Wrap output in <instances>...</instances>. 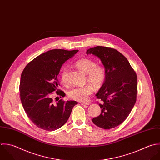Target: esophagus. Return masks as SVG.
<instances>
[{
    "mask_svg": "<svg viewBox=\"0 0 160 160\" xmlns=\"http://www.w3.org/2000/svg\"><path fill=\"white\" fill-rule=\"evenodd\" d=\"M80 103L82 104V105H90V103H88V102H81Z\"/></svg>",
    "mask_w": 160,
    "mask_h": 160,
    "instance_id": "esophagus-1",
    "label": "esophagus"
}]
</instances>
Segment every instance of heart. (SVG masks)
Masks as SVG:
<instances>
[{
    "instance_id": "heart-1",
    "label": "heart",
    "mask_w": 160,
    "mask_h": 160,
    "mask_svg": "<svg viewBox=\"0 0 160 160\" xmlns=\"http://www.w3.org/2000/svg\"><path fill=\"white\" fill-rule=\"evenodd\" d=\"M75 66L82 72L87 73V80L95 89L100 88L103 85L106 78V72L104 67L97 65L95 60L83 58L78 60L75 63ZM60 78L64 84H67V78L66 70H63L61 73ZM92 85L88 84L82 87H74L68 92V96L72 100L83 102L93 93Z\"/></svg>"
}]
</instances>
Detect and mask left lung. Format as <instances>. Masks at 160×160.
Segmentation results:
<instances>
[{
	"label": "left lung",
	"instance_id": "obj_1",
	"mask_svg": "<svg viewBox=\"0 0 160 160\" xmlns=\"http://www.w3.org/2000/svg\"><path fill=\"white\" fill-rule=\"evenodd\" d=\"M87 54L98 57L105 67V81L96 94L101 100V114L92 119L98 127L108 130L122 124L133 108L137 95V76L127 58L116 49L97 46Z\"/></svg>",
	"mask_w": 160,
	"mask_h": 160
}]
</instances>
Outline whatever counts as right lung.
Segmentation results:
<instances>
[{"mask_svg":"<svg viewBox=\"0 0 160 160\" xmlns=\"http://www.w3.org/2000/svg\"><path fill=\"white\" fill-rule=\"evenodd\" d=\"M78 51L50 50L35 57L23 69L19 87L20 100L28 117L37 127L50 132L60 128L78 103L62 99L55 102L52 98L53 92L60 98L65 97V93L57 88V76L65 62Z\"/></svg>","mask_w":160,"mask_h":160,"instance_id":"1","label":"right lung"}]
</instances>
